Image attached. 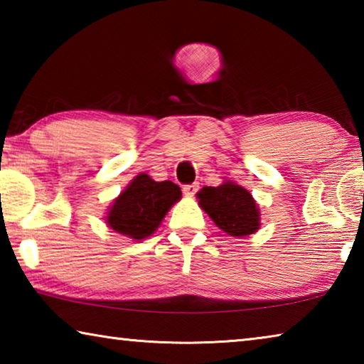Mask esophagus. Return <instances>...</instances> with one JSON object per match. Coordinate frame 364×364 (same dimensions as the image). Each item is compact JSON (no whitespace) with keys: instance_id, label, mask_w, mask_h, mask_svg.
Returning a JSON list of instances; mask_svg holds the SVG:
<instances>
[{"instance_id":"1","label":"esophagus","mask_w":364,"mask_h":364,"mask_svg":"<svg viewBox=\"0 0 364 364\" xmlns=\"http://www.w3.org/2000/svg\"><path fill=\"white\" fill-rule=\"evenodd\" d=\"M197 189H199V184H197V183L186 184V186L183 188V193L186 194V196H189V197H193L197 193Z\"/></svg>"}]
</instances>
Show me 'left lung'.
I'll use <instances>...</instances> for the list:
<instances>
[{
  "label": "left lung",
  "mask_w": 364,
  "mask_h": 364,
  "mask_svg": "<svg viewBox=\"0 0 364 364\" xmlns=\"http://www.w3.org/2000/svg\"><path fill=\"white\" fill-rule=\"evenodd\" d=\"M199 205L221 231L232 237H245L260 228V212L247 189L232 181L205 186L197 193Z\"/></svg>",
  "instance_id": "1"
}]
</instances>
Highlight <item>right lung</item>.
<instances>
[{
  "label": "right lung",
  "instance_id": "right-lung-1",
  "mask_svg": "<svg viewBox=\"0 0 364 364\" xmlns=\"http://www.w3.org/2000/svg\"><path fill=\"white\" fill-rule=\"evenodd\" d=\"M181 199V189L171 181H154L139 173L110 205L106 223L123 236L141 241L149 237L171 205Z\"/></svg>",
  "mask_w": 364,
  "mask_h": 364
}]
</instances>
